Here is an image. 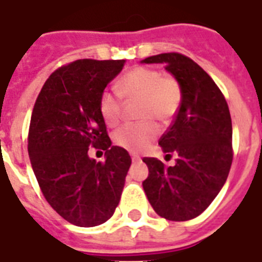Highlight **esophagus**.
<instances>
[{"label": "esophagus", "instance_id": "1", "mask_svg": "<svg viewBox=\"0 0 262 262\" xmlns=\"http://www.w3.org/2000/svg\"><path fill=\"white\" fill-rule=\"evenodd\" d=\"M132 160H133V162H140V156L139 155H132Z\"/></svg>", "mask_w": 262, "mask_h": 262}]
</instances>
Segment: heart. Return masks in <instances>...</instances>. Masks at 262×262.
<instances>
[{"label": "heart", "instance_id": "1", "mask_svg": "<svg viewBox=\"0 0 262 262\" xmlns=\"http://www.w3.org/2000/svg\"><path fill=\"white\" fill-rule=\"evenodd\" d=\"M118 94L126 100H140L137 123H129L115 132L113 139L118 147L129 152L144 151L158 136L154 121L167 125L182 103V87L177 77L162 75L159 69L136 67L117 83ZM123 106L118 95L104 91L99 98V113L108 126H117L122 119Z\"/></svg>", "mask_w": 262, "mask_h": 262}]
</instances>
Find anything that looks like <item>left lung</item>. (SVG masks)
Listing matches in <instances>:
<instances>
[{
    "instance_id": "obj_1",
    "label": "left lung",
    "mask_w": 262,
    "mask_h": 262,
    "mask_svg": "<svg viewBox=\"0 0 262 262\" xmlns=\"http://www.w3.org/2000/svg\"><path fill=\"white\" fill-rule=\"evenodd\" d=\"M145 63H164L182 87V103L159 140L164 154H177L172 167L144 158L149 174L143 182L159 216L185 222L201 215L226 183L232 156V123L224 95L199 63L179 53L152 55Z\"/></svg>"
}]
</instances>
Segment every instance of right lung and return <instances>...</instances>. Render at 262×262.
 <instances>
[{"mask_svg": "<svg viewBox=\"0 0 262 262\" xmlns=\"http://www.w3.org/2000/svg\"><path fill=\"white\" fill-rule=\"evenodd\" d=\"M123 59H77L58 68L39 92L31 115L28 154L39 187L59 216L95 227L114 215L132 159L111 145L99 98L122 71ZM90 146L106 160L88 156Z\"/></svg>", "mask_w": 262, "mask_h": 262, "instance_id": "obj_1", "label": "right lung"}]
</instances>
